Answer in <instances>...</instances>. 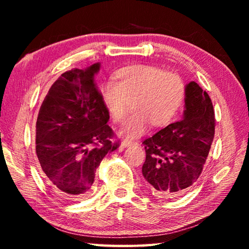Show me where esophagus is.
<instances>
[{
    "mask_svg": "<svg viewBox=\"0 0 249 249\" xmlns=\"http://www.w3.org/2000/svg\"><path fill=\"white\" fill-rule=\"evenodd\" d=\"M132 145H134V142H130V141H123V142H121L122 148H126V147H129V146H132Z\"/></svg>",
    "mask_w": 249,
    "mask_h": 249,
    "instance_id": "obj_1",
    "label": "esophagus"
}]
</instances>
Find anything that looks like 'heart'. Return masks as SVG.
<instances>
[{
  "mask_svg": "<svg viewBox=\"0 0 249 249\" xmlns=\"http://www.w3.org/2000/svg\"><path fill=\"white\" fill-rule=\"evenodd\" d=\"M114 78L115 82L100 88V99L113 123L125 119L132 103L135 112L122 125L121 136H141L149 124L165 127L178 114L185 87L177 73L151 65H132L117 70Z\"/></svg>",
  "mask_w": 249,
  "mask_h": 249,
  "instance_id": "b5f03b06",
  "label": "heart"
}]
</instances>
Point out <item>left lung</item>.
Segmentation results:
<instances>
[{"instance_id": "obj_1", "label": "left lung", "mask_w": 249, "mask_h": 249, "mask_svg": "<svg viewBox=\"0 0 249 249\" xmlns=\"http://www.w3.org/2000/svg\"><path fill=\"white\" fill-rule=\"evenodd\" d=\"M182 120L147 138L142 172L153 195H182L199 178L212 145L215 116L209 94L191 81L185 87Z\"/></svg>"}]
</instances>
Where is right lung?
<instances>
[{"label": "right lung", "mask_w": 249, "mask_h": 249, "mask_svg": "<svg viewBox=\"0 0 249 249\" xmlns=\"http://www.w3.org/2000/svg\"><path fill=\"white\" fill-rule=\"evenodd\" d=\"M100 64L66 71L50 88L36 122V155L44 178L61 196L90 195L96 168L120 146L94 82Z\"/></svg>", "instance_id": "right-lung-1"}]
</instances>
